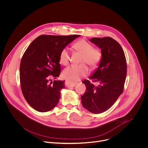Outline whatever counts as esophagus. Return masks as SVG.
Here are the masks:
<instances>
[{
	"label": "esophagus",
	"instance_id": "esophagus-1",
	"mask_svg": "<svg viewBox=\"0 0 148 148\" xmlns=\"http://www.w3.org/2000/svg\"><path fill=\"white\" fill-rule=\"evenodd\" d=\"M76 84H77V82H72V81H70L69 80H66V82H65V85H66V86H67L68 88L74 87V86H75V85Z\"/></svg>",
	"mask_w": 148,
	"mask_h": 148
}]
</instances>
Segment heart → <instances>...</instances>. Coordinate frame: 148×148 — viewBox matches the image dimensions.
I'll use <instances>...</instances> for the list:
<instances>
[{
  "mask_svg": "<svg viewBox=\"0 0 148 148\" xmlns=\"http://www.w3.org/2000/svg\"><path fill=\"white\" fill-rule=\"evenodd\" d=\"M74 49L82 55L81 63H86L91 68H96L102 58V53L100 49L93 48V46L85 40H80L73 45ZM60 62L63 65H67L70 61V55L67 48H63L59 56ZM89 73L88 66L82 63L80 65H71L66 67L63 71V76L71 81H78L86 76Z\"/></svg>",
  "mask_w": 148,
  "mask_h": 148,
  "instance_id": "b5f03b06",
  "label": "heart"
}]
</instances>
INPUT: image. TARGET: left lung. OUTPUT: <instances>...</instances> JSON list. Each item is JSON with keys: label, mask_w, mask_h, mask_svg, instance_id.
Instances as JSON below:
<instances>
[{"label": "left lung", "mask_w": 148, "mask_h": 148, "mask_svg": "<svg viewBox=\"0 0 148 148\" xmlns=\"http://www.w3.org/2000/svg\"><path fill=\"white\" fill-rule=\"evenodd\" d=\"M97 45L102 53L98 68L89 79L82 82L86 87L81 97L85 108L93 114H100L110 109L123 93L127 74V63L121 45L110 37H93L89 40Z\"/></svg>", "instance_id": "left-lung-1"}]
</instances>
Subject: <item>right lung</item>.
Segmentation results:
<instances>
[{
    "instance_id": "obj_1",
    "label": "right lung",
    "mask_w": 148,
    "mask_h": 148,
    "mask_svg": "<svg viewBox=\"0 0 148 148\" xmlns=\"http://www.w3.org/2000/svg\"><path fill=\"white\" fill-rule=\"evenodd\" d=\"M79 36L41 35L25 51L19 68L21 88L26 101L35 110L48 112L58 104L64 81L52 82V78L60 74L61 51Z\"/></svg>"
}]
</instances>
